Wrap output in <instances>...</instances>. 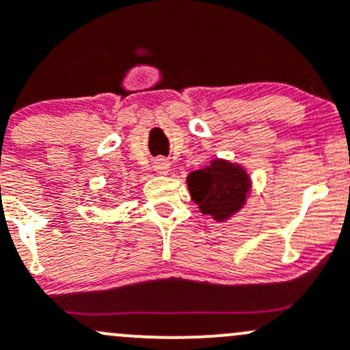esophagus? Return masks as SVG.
Instances as JSON below:
<instances>
[{"label": "esophagus", "instance_id": "esophagus-1", "mask_svg": "<svg viewBox=\"0 0 350 350\" xmlns=\"http://www.w3.org/2000/svg\"><path fill=\"white\" fill-rule=\"evenodd\" d=\"M169 161L164 157H159L154 161V169L159 172V174H167L169 172Z\"/></svg>", "mask_w": 350, "mask_h": 350}]
</instances>
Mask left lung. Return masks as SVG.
I'll return each mask as SVG.
<instances>
[{"label": "left lung", "instance_id": "obj_1", "mask_svg": "<svg viewBox=\"0 0 350 350\" xmlns=\"http://www.w3.org/2000/svg\"><path fill=\"white\" fill-rule=\"evenodd\" d=\"M249 186V176L242 167L220 159L188 176L189 193L201 213L220 221L241 210Z\"/></svg>", "mask_w": 350, "mask_h": 350}]
</instances>
